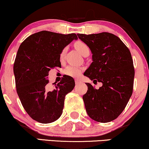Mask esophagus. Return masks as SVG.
<instances>
[{
    "label": "esophagus",
    "instance_id": "esophagus-1",
    "mask_svg": "<svg viewBox=\"0 0 149 149\" xmlns=\"http://www.w3.org/2000/svg\"><path fill=\"white\" fill-rule=\"evenodd\" d=\"M75 83H76V84H79V83H81V80L79 79H75Z\"/></svg>",
    "mask_w": 149,
    "mask_h": 149
}]
</instances>
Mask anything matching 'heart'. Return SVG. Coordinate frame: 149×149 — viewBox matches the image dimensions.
<instances>
[{
  "mask_svg": "<svg viewBox=\"0 0 149 149\" xmlns=\"http://www.w3.org/2000/svg\"><path fill=\"white\" fill-rule=\"evenodd\" d=\"M74 45L75 49L81 54V55H84L86 52L90 51L88 46L87 45L85 42L80 41V40L75 42ZM65 52H66V47L63 48V49L61 50L60 55H59V58H60L61 60L63 59V57H64ZM84 70V68L83 67L75 66V65H69V66H68L65 69L64 73L65 74L72 77H78L80 76L81 74Z\"/></svg>",
  "mask_w": 149,
  "mask_h": 149,
  "instance_id": "obj_1",
  "label": "heart"
}]
</instances>
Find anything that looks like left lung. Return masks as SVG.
Wrapping results in <instances>:
<instances>
[{"mask_svg":"<svg viewBox=\"0 0 149 149\" xmlns=\"http://www.w3.org/2000/svg\"><path fill=\"white\" fill-rule=\"evenodd\" d=\"M77 36L92 53L93 62L84 75L94 84H103L98 90L86 84L88 91L83 99L86 111L94 120L109 123L120 115L132 95L135 70L130 51L109 33Z\"/></svg>","mask_w":149,"mask_h":149,"instance_id":"obj_1","label":"left lung"}]
</instances>
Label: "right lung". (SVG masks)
Segmentation results:
<instances>
[{
	"label": "right lung",
	"instance_id": "right-lung-1",
	"mask_svg": "<svg viewBox=\"0 0 149 149\" xmlns=\"http://www.w3.org/2000/svg\"><path fill=\"white\" fill-rule=\"evenodd\" d=\"M77 39L75 33L42 31L29 36L19 47L13 64L16 91L25 111L38 123H53L63 112L65 96L75 86L74 79L63 76L49 90L47 76L51 69L61 67V50Z\"/></svg>",
	"mask_w": 149,
	"mask_h": 149
}]
</instances>
